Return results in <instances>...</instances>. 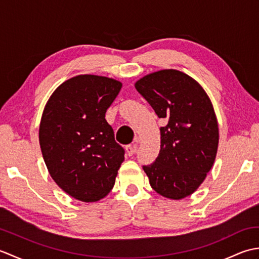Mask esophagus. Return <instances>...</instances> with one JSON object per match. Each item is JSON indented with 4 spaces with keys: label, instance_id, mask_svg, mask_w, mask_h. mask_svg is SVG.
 Here are the masks:
<instances>
[{
    "label": "esophagus",
    "instance_id": "esophagus-1",
    "mask_svg": "<svg viewBox=\"0 0 259 259\" xmlns=\"http://www.w3.org/2000/svg\"><path fill=\"white\" fill-rule=\"evenodd\" d=\"M138 141H139L138 138L135 139V142H138ZM136 149H137L136 145H128L125 147V151H126V153H128V156H134V153L136 152Z\"/></svg>",
    "mask_w": 259,
    "mask_h": 259
}]
</instances>
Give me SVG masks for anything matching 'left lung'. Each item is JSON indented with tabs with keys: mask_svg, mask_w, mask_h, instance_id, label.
I'll use <instances>...</instances> for the list:
<instances>
[{
	"mask_svg": "<svg viewBox=\"0 0 259 259\" xmlns=\"http://www.w3.org/2000/svg\"><path fill=\"white\" fill-rule=\"evenodd\" d=\"M136 89L167 121L158 157L142 168L159 195L183 199L202 184L216 158L219 134L210 99L197 81L172 69L144 76Z\"/></svg>",
	"mask_w": 259,
	"mask_h": 259,
	"instance_id": "obj_1",
	"label": "left lung"
}]
</instances>
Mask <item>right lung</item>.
Returning <instances> with one entry per match:
<instances>
[{"instance_id":"add662e5","label":"right lung","mask_w":259,"mask_h":259,"mask_svg":"<svg viewBox=\"0 0 259 259\" xmlns=\"http://www.w3.org/2000/svg\"><path fill=\"white\" fill-rule=\"evenodd\" d=\"M121 82L83 74L60 85L42 114L38 140L52 179L71 197L95 202L114 186L124 149L106 120Z\"/></svg>"}]
</instances>
